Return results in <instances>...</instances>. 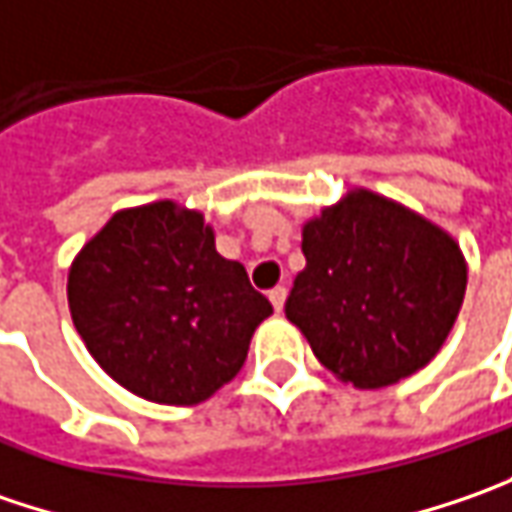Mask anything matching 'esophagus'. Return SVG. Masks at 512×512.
Returning <instances> with one entry per match:
<instances>
[{"label":"esophagus","instance_id":"esophagus-1","mask_svg":"<svg viewBox=\"0 0 512 512\" xmlns=\"http://www.w3.org/2000/svg\"><path fill=\"white\" fill-rule=\"evenodd\" d=\"M285 299H287V287H273V290H270V305H273L276 313H282Z\"/></svg>","mask_w":512,"mask_h":512}]
</instances>
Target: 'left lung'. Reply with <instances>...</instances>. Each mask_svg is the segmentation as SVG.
Wrapping results in <instances>:
<instances>
[{
  "instance_id": "obj_1",
  "label": "left lung",
  "mask_w": 512,
  "mask_h": 512,
  "mask_svg": "<svg viewBox=\"0 0 512 512\" xmlns=\"http://www.w3.org/2000/svg\"><path fill=\"white\" fill-rule=\"evenodd\" d=\"M302 250L285 316L339 382L379 390L442 350L467 290L462 247L444 227L353 187L302 225Z\"/></svg>"
}]
</instances>
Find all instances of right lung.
<instances>
[{
    "label": "right lung",
    "mask_w": 512,
    "mask_h": 512,
    "mask_svg": "<svg viewBox=\"0 0 512 512\" xmlns=\"http://www.w3.org/2000/svg\"><path fill=\"white\" fill-rule=\"evenodd\" d=\"M68 307L96 364L133 396L199 404L247 359L273 313L205 213L173 199L116 210L68 270Z\"/></svg>",
    "instance_id": "1"
}]
</instances>
